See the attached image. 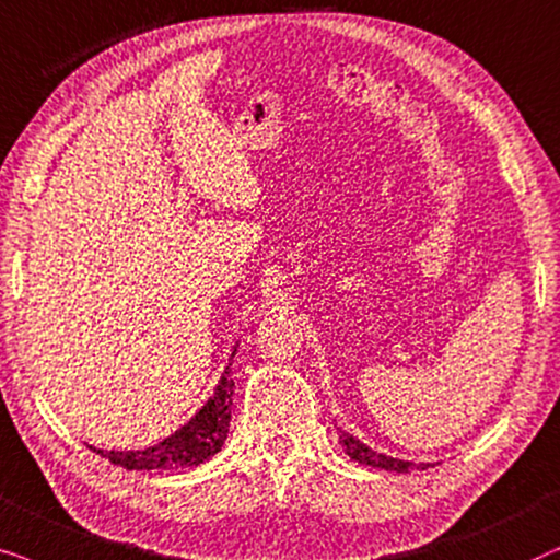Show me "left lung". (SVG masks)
<instances>
[{
  "instance_id": "1",
  "label": "left lung",
  "mask_w": 560,
  "mask_h": 560,
  "mask_svg": "<svg viewBox=\"0 0 560 560\" xmlns=\"http://www.w3.org/2000/svg\"><path fill=\"white\" fill-rule=\"evenodd\" d=\"M340 445L346 448L350 460H358L363 466H374V468H384V471H394V474H409L415 468H424L428 464H412V460H401V458H392L386 453H376L374 448H369L366 443L358 441L355 435L340 430Z\"/></svg>"
}]
</instances>
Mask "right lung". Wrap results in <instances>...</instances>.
Here are the masks:
<instances>
[{"label": "right lung", "instance_id": "right-lung-1", "mask_svg": "<svg viewBox=\"0 0 560 560\" xmlns=\"http://www.w3.org/2000/svg\"><path fill=\"white\" fill-rule=\"evenodd\" d=\"M237 346L241 342H235L212 397L205 401L202 409H197V415H191L189 422H184L168 438H163V441L151 445V448L140 451H100L94 445H89V448L112 460L115 466L128 468V471H171V468L199 466L212 456H218L228 441L230 430V405H233L235 386L233 361Z\"/></svg>", "mask_w": 560, "mask_h": 560}]
</instances>
